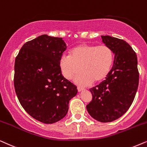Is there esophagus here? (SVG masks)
I'll use <instances>...</instances> for the list:
<instances>
[{
    "label": "esophagus",
    "mask_w": 147,
    "mask_h": 147,
    "mask_svg": "<svg viewBox=\"0 0 147 147\" xmlns=\"http://www.w3.org/2000/svg\"><path fill=\"white\" fill-rule=\"evenodd\" d=\"M77 89H78V91H79V92H81L82 91H83V90H85V89H84V88L81 87H77Z\"/></svg>",
    "instance_id": "esophagus-1"
}]
</instances>
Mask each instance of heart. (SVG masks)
<instances>
[{
    "mask_svg": "<svg viewBox=\"0 0 147 147\" xmlns=\"http://www.w3.org/2000/svg\"><path fill=\"white\" fill-rule=\"evenodd\" d=\"M113 62L111 49L105 45L81 44L72 48L69 55H62L59 66L62 75L71 79L77 72L75 83L86 86L93 82L99 83L109 75ZM81 68L80 69V68Z\"/></svg>",
    "mask_w": 147,
    "mask_h": 147,
    "instance_id": "obj_1",
    "label": "heart"
}]
</instances>
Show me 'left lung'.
I'll list each match as a JSON object with an SVG mask.
<instances>
[{
    "instance_id": "1",
    "label": "left lung",
    "mask_w": 147,
    "mask_h": 147,
    "mask_svg": "<svg viewBox=\"0 0 147 147\" xmlns=\"http://www.w3.org/2000/svg\"><path fill=\"white\" fill-rule=\"evenodd\" d=\"M101 37L114 54V60L105 80L89 89L93 98L87 109L95 120L110 122L122 116L132 105L137 91L139 73L137 56L128 43L109 36Z\"/></svg>"
}]
</instances>
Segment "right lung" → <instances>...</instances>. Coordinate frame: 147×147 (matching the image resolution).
I'll use <instances>...</instances> for the list:
<instances>
[{"mask_svg": "<svg viewBox=\"0 0 147 147\" xmlns=\"http://www.w3.org/2000/svg\"><path fill=\"white\" fill-rule=\"evenodd\" d=\"M66 49L62 38L42 35L25 43L15 62L14 86L21 105L44 124L64 118L76 86L62 75L59 61Z\"/></svg>", "mask_w": 147, "mask_h": 147, "instance_id": "obj_1", "label": "right lung"}]
</instances>
